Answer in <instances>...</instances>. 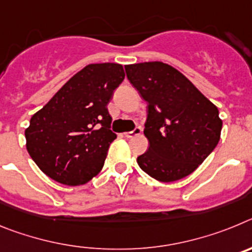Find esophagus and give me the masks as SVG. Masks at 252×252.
<instances>
[{
    "mask_svg": "<svg viewBox=\"0 0 252 252\" xmlns=\"http://www.w3.org/2000/svg\"><path fill=\"white\" fill-rule=\"evenodd\" d=\"M141 127H135L133 128L132 131H128V132H125L124 135L126 137H128V139H130V137H133V136H137V135H140V133H141Z\"/></svg>",
    "mask_w": 252,
    "mask_h": 252,
    "instance_id": "1",
    "label": "esophagus"
}]
</instances>
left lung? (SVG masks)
Here are the masks:
<instances>
[{"label":"left lung","instance_id":"1","mask_svg":"<svg viewBox=\"0 0 252 252\" xmlns=\"http://www.w3.org/2000/svg\"><path fill=\"white\" fill-rule=\"evenodd\" d=\"M125 69L148 102L144 133L149 149L137 158L139 166L164 183L192 174L220 141L218 108L169 64L146 62Z\"/></svg>","mask_w":252,"mask_h":252}]
</instances>
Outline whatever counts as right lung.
Segmentation results:
<instances>
[{
	"label": "right lung",
	"mask_w": 252,
	"mask_h": 252,
	"mask_svg": "<svg viewBox=\"0 0 252 252\" xmlns=\"http://www.w3.org/2000/svg\"><path fill=\"white\" fill-rule=\"evenodd\" d=\"M124 79L121 64H90L32 115L26 149L40 170L65 186H82L98 174L117 137L107 104Z\"/></svg>",
	"instance_id": "right-lung-1"
}]
</instances>
